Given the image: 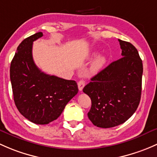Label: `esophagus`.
Instances as JSON below:
<instances>
[{
	"mask_svg": "<svg viewBox=\"0 0 157 157\" xmlns=\"http://www.w3.org/2000/svg\"><path fill=\"white\" fill-rule=\"evenodd\" d=\"M85 81H84V80H80L78 82V90H80V91H82V89H83L84 87H85Z\"/></svg>",
	"mask_w": 157,
	"mask_h": 157,
	"instance_id": "esophagus-1",
	"label": "esophagus"
}]
</instances>
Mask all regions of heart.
<instances>
[{
    "label": "heart",
    "mask_w": 157,
    "mask_h": 157,
    "mask_svg": "<svg viewBox=\"0 0 157 157\" xmlns=\"http://www.w3.org/2000/svg\"><path fill=\"white\" fill-rule=\"evenodd\" d=\"M106 62V59L103 56H98L94 59V60L92 62L90 67V71L91 72H96L99 71L102 68Z\"/></svg>",
    "instance_id": "heart-1"
}]
</instances>
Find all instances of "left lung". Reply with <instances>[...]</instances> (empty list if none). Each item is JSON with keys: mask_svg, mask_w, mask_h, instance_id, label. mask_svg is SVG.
I'll use <instances>...</instances> for the list:
<instances>
[{"mask_svg": "<svg viewBox=\"0 0 157 157\" xmlns=\"http://www.w3.org/2000/svg\"><path fill=\"white\" fill-rule=\"evenodd\" d=\"M122 57L91 78L83 92L91 100L88 116L97 127L124 123L138 108L141 95L143 63L138 50L119 39Z\"/></svg>", "mask_w": 157, "mask_h": 157, "instance_id": "obj_1", "label": "left lung"}]
</instances>
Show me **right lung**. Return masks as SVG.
Masks as SVG:
<instances>
[{"instance_id": "1", "label": "right lung", "mask_w": 157, "mask_h": 157, "mask_svg": "<svg viewBox=\"0 0 157 157\" xmlns=\"http://www.w3.org/2000/svg\"><path fill=\"white\" fill-rule=\"evenodd\" d=\"M42 36V32H37L19 44L10 69L16 106L24 117L38 125L57 119L78 91L75 81L48 75L35 65L32 44Z\"/></svg>"}]
</instances>
